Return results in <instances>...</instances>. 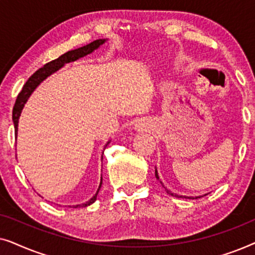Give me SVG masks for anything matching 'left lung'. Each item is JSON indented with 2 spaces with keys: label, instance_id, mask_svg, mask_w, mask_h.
I'll return each mask as SVG.
<instances>
[{
  "label": "left lung",
  "instance_id": "1",
  "mask_svg": "<svg viewBox=\"0 0 255 255\" xmlns=\"http://www.w3.org/2000/svg\"><path fill=\"white\" fill-rule=\"evenodd\" d=\"M155 177H156V180H159L160 181V179H159V174H158V170H156V168H155ZM160 183L162 184V187L165 188V190H166V193L167 194H169L170 196H174V197H177V198H198V197H202V196H195V197H193V196H182V195H177V194H174V193H172V191H170L169 189H167V188L165 187V184L162 183V181H160Z\"/></svg>",
  "mask_w": 255,
  "mask_h": 255
}]
</instances>
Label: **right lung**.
I'll return each instance as SVG.
<instances>
[{
  "instance_id": "obj_1",
  "label": "right lung",
  "mask_w": 255,
  "mask_h": 255,
  "mask_svg": "<svg viewBox=\"0 0 255 255\" xmlns=\"http://www.w3.org/2000/svg\"><path fill=\"white\" fill-rule=\"evenodd\" d=\"M107 40L108 39H97V40H94L93 43L86 45V46H82V47L76 48V50H72V51L66 52L65 54L60 55V57H59L58 59H55V60H52L51 62H47L46 65H44V67L39 68L36 73H33V74L30 76L25 85L23 86L22 92H20L18 94V96H17L16 103H15V106H13L12 122H13V127H15L16 138H17V131H18L19 116H20V114H22V110H23L24 106H25L27 100H29V97L31 96V94L34 92V89H36L37 87L39 86L45 79H47L48 76L53 74V73L58 72L59 69H60L61 67H64L66 64H68V62L76 61V60H79V59L86 57V55L93 53L94 51L97 50V48H99L101 45H103L104 43H106ZM110 141L111 140L107 142L103 149H106V147ZM103 152H102V158H101V159H103ZM101 186H102V176H101V182H100L99 189H97L96 194L94 195V196L90 198L89 201H87L86 203L73 205V208H85V207H88V205H90V204H93L94 202L96 201L97 194H99Z\"/></svg>"
}]
</instances>
